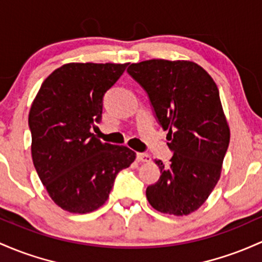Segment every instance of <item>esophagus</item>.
<instances>
[{
	"instance_id": "34e87169",
	"label": "esophagus",
	"mask_w": 262,
	"mask_h": 262,
	"mask_svg": "<svg viewBox=\"0 0 262 262\" xmlns=\"http://www.w3.org/2000/svg\"><path fill=\"white\" fill-rule=\"evenodd\" d=\"M137 160L139 163H148L151 160V157L145 153H137Z\"/></svg>"
}]
</instances>
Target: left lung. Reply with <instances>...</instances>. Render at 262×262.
<instances>
[{"label":"left lung","instance_id":"left-lung-1","mask_svg":"<svg viewBox=\"0 0 262 262\" xmlns=\"http://www.w3.org/2000/svg\"><path fill=\"white\" fill-rule=\"evenodd\" d=\"M126 71L148 93L174 153L169 165L155 159L160 178L146 188V199L164 214H191L219 182L230 142L217 85L191 61L149 59Z\"/></svg>","mask_w":262,"mask_h":262}]
</instances>
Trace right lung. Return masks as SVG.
<instances>
[{"mask_svg": "<svg viewBox=\"0 0 262 262\" xmlns=\"http://www.w3.org/2000/svg\"><path fill=\"white\" fill-rule=\"evenodd\" d=\"M128 63H67L42 83L30 109L33 165L63 210L87 214L109 198L114 179L136 159L128 146L102 143L91 132L105 92Z\"/></svg>", "mask_w": 262, "mask_h": 262, "instance_id": "1", "label": "right lung"}]
</instances>
